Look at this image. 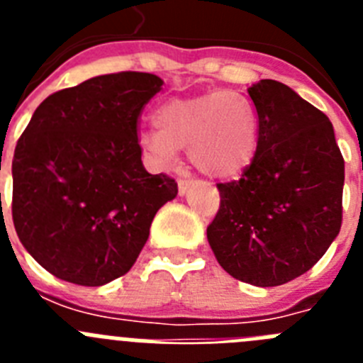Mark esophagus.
Returning a JSON list of instances; mask_svg holds the SVG:
<instances>
[{
  "mask_svg": "<svg viewBox=\"0 0 363 363\" xmlns=\"http://www.w3.org/2000/svg\"><path fill=\"white\" fill-rule=\"evenodd\" d=\"M192 187V182L191 179H179L178 182V192H179V196H185L189 192V189Z\"/></svg>",
  "mask_w": 363,
  "mask_h": 363,
  "instance_id": "obj_1",
  "label": "esophagus"
}]
</instances>
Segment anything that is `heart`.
Instances as JSON below:
<instances>
[{
    "mask_svg": "<svg viewBox=\"0 0 363 363\" xmlns=\"http://www.w3.org/2000/svg\"><path fill=\"white\" fill-rule=\"evenodd\" d=\"M152 121L156 130H143L138 140L162 167L174 162L176 150L187 149L201 174L230 179L251 165L258 150V112L240 92L169 99L154 111Z\"/></svg>",
    "mask_w": 363,
    "mask_h": 363,
    "instance_id": "obj_1",
    "label": "heart"
}]
</instances>
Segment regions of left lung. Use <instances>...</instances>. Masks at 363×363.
Here are the masks:
<instances>
[{
	"instance_id": "1",
	"label": "left lung",
	"mask_w": 363,
	"mask_h": 363,
	"mask_svg": "<svg viewBox=\"0 0 363 363\" xmlns=\"http://www.w3.org/2000/svg\"><path fill=\"white\" fill-rule=\"evenodd\" d=\"M247 92L258 150L238 182L218 184L207 240L230 277L274 287L309 271L338 236L344 158L329 118L291 86L262 79Z\"/></svg>"
}]
</instances>
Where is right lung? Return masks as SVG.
I'll return each mask as SVG.
<instances>
[{"label": "right lung", "mask_w": 363, "mask_h": 363, "mask_svg": "<svg viewBox=\"0 0 363 363\" xmlns=\"http://www.w3.org/2000/svg\"><path fill=\"white\" fill-rule=\"evenodd\" d=\"M149 72L104 74L54 92L34 111L12 160L19 242L60 280L99 287L123 277L178 185L149 174L138 116L162 91Z\"/></svg>", "instance_id": "right-lung-1"}]
</instances>
